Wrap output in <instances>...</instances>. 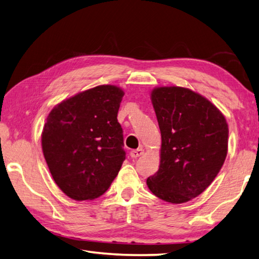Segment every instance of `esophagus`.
<instances>
[{"instance_id":"1","label":"esophagus","mask_w":259,"mask_h":259,"mask_svg":"<svg viewBox=\"0 0 259 259\" xmlns=\"http://www.w3.org/2000/svg\"><path fill=\"white\" fill-rule=\"evenodd\" d=\"M141 155H144V149H142V148H139V149H136V150H133L130 152L131 158H134V159L140 157Z\"/></svg>"}]
</instances>
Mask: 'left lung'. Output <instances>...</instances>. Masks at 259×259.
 Listing matches in <instances>:
<instances>
[{
    "instance_id": "left-lung-1",
    "label": "left lung",
    "mask_w": 259,
    "mask_h": 259,
    "mask_svg": "<svg viewBox=\"0 0 259 259\" xmlns=\"http://www.w3.org/2000/svg\"><path fill=\"white\" fill-rule=\"evenodd\" d=\"M151 101L161 133V153L158 171L147 185L164 201L187 202L199 196L222 169L228 124L210 101L186 88H156Z\"/></svg>"
}]
</instances>
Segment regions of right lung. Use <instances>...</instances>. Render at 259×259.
Listing matches in <instances>:
<instances>
[{"label": "right lung", "instance_id": "1", "mask_svg": "<svg viewBox=\"0 0 259 259\" xmlns=\"http://www.w3.org/2000/svg\"><path fill=\"white\" fill-rule=\"evenodd\" d=\"M124 92L98 85L59 103L42 131V150L52 177L68 197L92 200L117 177L125 159L117 115Z\"/></svg>", "mask_w": 259, "mask_h": 259}]
</instances>
